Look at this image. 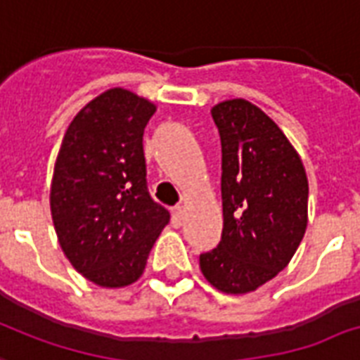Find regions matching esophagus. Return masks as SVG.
I'll list each match as a JSON object with an SVG mask.
<instances>
[{"label": "esophagus", "mask_w": 360, "mask_h": 360, "mask_svg": "<svg viewBox=\"0 0 360 360\" xmlns=\"http://www.w3.org/2000/svg\"><path fill=\"white\" fill-rule=\"evenodd\" d=\"M172 223H174V226H181V223H183V207L181 205H175L172 210Z\"/></svg>", "instance_id": "34e87169"}]
</instances>
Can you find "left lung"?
I'll return each instance as SVG.
<instances>
[{"mask_svg": "<svg viewBox=\"0 0 360 360\" xmlns=\"http://www.w3.org/2000/svg\"><path fill=\"white\" fill-rule=\"evenodd\" d=\"M223 150V236L200 255L204 278L226 295H245L289 264L308 226V177L274 120L247 100L211 109Z\"/></svg>", "mask_w": 360, "mask_h": 360, "instance_id": "1", "label": "left lung"}]
</instances>
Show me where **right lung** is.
Listing matches in <instances>:
<instances>
[{"label":"right lung","mask_w":360,"mask_h":360,"mask_svg":"<svg viewBox=\"0 0 360 360\" xmlns=\"http://www.w3.org/2000/svg\"><path fill=\"white\" fill-rule=\"evenodd\" d=\"M156 107L111 89L71 120L54 164L51 213L79 274L117 289L141 278L169 211L150 198L143 131Z\"/></svg>","instance_id":"add662e5"}]
</instances>
